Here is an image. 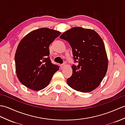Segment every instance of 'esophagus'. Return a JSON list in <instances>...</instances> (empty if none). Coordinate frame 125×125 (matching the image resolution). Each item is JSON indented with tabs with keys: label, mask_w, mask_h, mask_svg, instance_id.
Listing matches in <instances>:
<instances>
[{
	"label": "esophagus",
	"mask_w": 125,
	"mask_h": 125,
	"mask_svg": "<svg viewBox=\"0 0 125 125\" xmlns=\"http://www.w3.org/2000/svg\"><path fill=\"white\" fill-rule=\"evenodd\" d=\"M65 64H66L65 63L62 64H60V67L61 68H63L64 67V66L65 65Z\"/></svg>",
	"instance_id": "1"
}]
</instances>
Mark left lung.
Wrapping results in <instances>:
<instances>
[{"instance_id":"obj_1","label":"left lung","mask_w":125,"mask_h":125,"mask_svg":"<svg viewBox=\"0 0 125 125\" xmlns=\"http://www.w3.org/2000/svg\"><path fill=\"white\" fill-rule=\"evenodd\" d=\"M72 48L75 63L67 83L72 89L83 93L94 91L100 85L108 70V61L104 42L96 32L74 27L60 37Z\"/></svg>"}]
</instances>
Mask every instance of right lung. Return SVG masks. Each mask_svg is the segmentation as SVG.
I'll list each match as a JSON object with an SVG mask.
<instances>
[{"label": "right lung", "mask_w": 125, "mask_h": 125, "mask_svg": "<svg viewBox=\"0 0 125 125\" xmlns=\"http://www.w3.org/2000/svg\"><path fill=\"white\" fill-rule=\"evenodd\" d=\"M61 32L48 28H40L26 35L17 46L15 62L20 82L33 91L47 87L59 66L52 63L49 46Z\"/></svg>", "instance_id": "1"}]
</instances>
